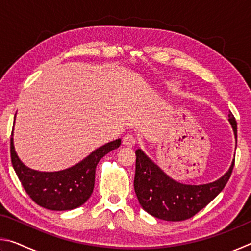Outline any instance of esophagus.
Returning a JSON list of instances; mask_svg holds the SVG:
<instances>
[{
	"instance_id": "1",
	"label": "esophagus",
	"mask_w": 251,
	"mask_h": 251,
	"mask_svg": "<svg viewBox=\"0 0 251 251\" xmlns=\"http://www.w3.org/2000/svg\"><path fill=\"white\" fill-rule=\"evenodd\" d=\"M135 144H136V138L134 135L127 134L124 136V137H123V145L124 146L133 147V146H135Z\"/></svg>"
}]
</instances>
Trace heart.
Returning <instances> with one entry per match:
<instances>
[{
	"label": "heart",
	"mask_w": 251,
	"mask_h": 251,
	"mask_svg": "<svg viewBox=\"0 0 251 251\" xmlns=\"http://www.w3.org/2000/svg\"><path fill=\"white\" fill-rule=\"evenodd\" d=\"M169 86H171V87H176V84L175 83H172V84H169Z\"/></svg>",
	"instance_id": "heart-1"
}]
</instances>
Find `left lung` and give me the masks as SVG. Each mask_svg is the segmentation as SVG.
Wrapping results in <instances>:
<instances>
[{
	"instance_id": "obj_1",
	"label": "left lung",
	"mask_w": 251,
	"mask_h": 251,
	"mask_svg": "<svg viewBox=\"0 0 251 251\" xmlns=\"http://www.w3.org/2000/svg\"><path fill=\"white\" fill-rule=\"evenodd\" d=\"M237 144V122L228 114ZM235 159L219 179L202 185H187L169 177L142 150L136 151L134 188L143 209L167 222H181L197 214L222 192L232 173Z\"/></svg>"
}]
</instances>
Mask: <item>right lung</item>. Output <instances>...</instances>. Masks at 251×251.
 <instances>
[{"label": "right lung", "mask_w": 251, "mask_h": 251, "mask_svg": "<svg viewBox=\"0 0 251 251\" xmlns=\"http://www.w3.org/2000/svg\"><path fill=\"white\" fill-rule=\"evenodd\" d=\"M122 139L118 138L105 144L79 163L63 171L39 172L21 161L11 137V159L21 184L34 202L50 210H71L82 206L91 197L97 164L110 151L120 147Z\"/></svg>", "instance_id": "add662e5"}]
</instances>
